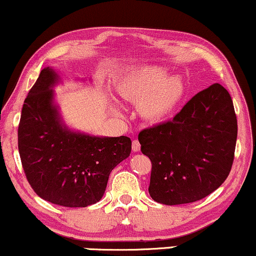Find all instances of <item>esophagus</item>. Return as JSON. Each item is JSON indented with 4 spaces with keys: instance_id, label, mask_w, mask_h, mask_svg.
<instances>
[{
    "instance_id": "1",
    "label": "esophagus",
    "mask_w": 256,
    "mask_h": 256,
    "mask_svg": "<svg viewBox=\"0 0 256 256\" xmlns=\"http://www.w3.org/2000/svg\"><path fill=\"white\" fill-rule=\"evenodd\" d=\"M140 150V142H138L137 140H134V142H132V152H138Z\"/></svg>"
}]
</instances>
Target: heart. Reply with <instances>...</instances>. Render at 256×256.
<instances>
[{
  "label": "heart",
  "mask_w": 256,
  "mask_h": 256,
  "mask_svg": "<svg viewBox=\"0 0 256 256\" xmlns=\"http://www.w3.org/2000/svg\"><path fill=\"white\" fill-rule=\"evenodd\" d=\"M120 98L138 104V113L149 122L167 119L184 95V84L178 76H168L158 66L136 68L116 83Z\"/></svg>",
  "instance_id": "1"
}]
</instances>
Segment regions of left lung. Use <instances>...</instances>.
Here are the masks:
<instances>
[{
	"label": "left lung",
	"mask_w": 256,
	"mask_h": 256,
	"mask_svg": "<svg viewBox=\"0 0 256 256\" xmlns=\"http://www.w3.org/2000/svg\"><path fill=\"white\" fill-rule=\"evenodd\" d=\"M237 119L220 83L199 92L173 120L138 134L152 161L149 194L164 205L196 202L216 190L232 170Z\"/></svg>",
	"instance_id": "8db88e82"
}]
</instances>
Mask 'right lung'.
Wrapping results in <instances>:
<instances>
[{"label":"right lung","mask_w":256,"mask_h":256,"mask_svg":"<svg viewBox=\"0 0 256 256\" xmlns=\"http://www.w3.org/2000/svg\"><path fill=\"white\" fill-rule=\"evenodd\" d=\"M60 81L44 68L24 98L18 130L22 168L40 198L66 208H86L102 198L110 172L130 156L126 136H90L70 130L54 102Z\"/></svg>","instance_id":"obj_1"}]
</instances>
